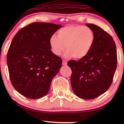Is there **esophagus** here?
Instances as JSON below:
<instances>
[{"label": "esophagus", "mask_w": 124, "mask_h": 124, "mask_svg": "<svg viewBox=\"0 0 124 124\" xmlns=\"http://www.w3.org/2000/svg\"><path fill=\"white\" fill-rule=\"evenodd\" d=\"M62 65H67V61H65V60H63L62 61Z\"/></svg>", "instance_id": "1"}]
</instances>
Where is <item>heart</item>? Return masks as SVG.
Wrapping results in <instances>:
<instances>
[{
  "label": "heart",
  "instance_id": "b5f03b06",
  "mask_svg": "<svg viewBox=\"0 0 124 124\" xmlns=\"http://www.w3.org/2000/svg\"><path fill=\"white\" fill-rule=\"evenodd\" d=\"M95 35L92 28L83 25H71L61 28L58 37L52 35L49 40L51 50L59 56L65 51L66 58L80 59L86 56L92 49Z\"/></svg>",
  "mask_w": 124,
  "mask_h": 124
}]
</instances>
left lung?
Returning <instances> with one entry per match:
<instances>
[{
    "instance_id": "obj_1",
    "label": "left lung",
    "mask_w": 124,
    "mask_h": 124,
    "mask_svg": "<svg viewBox=\"0 0 124 124\" xmlns=\"http://www.w3.org/2000/svg\"><path fill=\"white\" fill-rule=\"evenodd\" d=\"M86 25L93 31V46L85 57L70 60V82L77 96L94 99L103 94L111 85L117 66L116 48L113 38L101 28L93 24Z\"/></svg>"
}]
</instances>
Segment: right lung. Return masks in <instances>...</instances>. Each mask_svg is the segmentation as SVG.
<instances>
[{"label":"right lung","mask_w":124,"mask_h":124,"mask_svg":"<svg viewBox=\"0 0 124 124\" xmlns=\"http://www.w3.org/2000/svg\"><path fill=\"white\" fill-rule=\"evenodd\" d=\"M62 25L35 22L22 28L11 42L7 64L13 86L23 96L40 99L49 92L62 60L51 51L49 40Z\"/></svg>","instance_id":"1"}]
</instances>
